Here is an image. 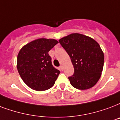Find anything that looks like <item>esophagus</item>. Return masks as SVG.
I'll return each mask as SVG.
<instances>
[{
	"mask_svg": "<svg viewBox=\"0 0 120 120\" xmlns=\"http://www.w3.org/2000/svg\"><path fill=\"white\" fill-rule=\"evenodd\" d=\"M60 69L61 70H64V67H63V65H60Z\"/></svg>",
	"mask_w": 120,
	"mask_h": 120,
	"instance_id": "esophagus-1",
	"label": "esophagus"
}]
</instances>
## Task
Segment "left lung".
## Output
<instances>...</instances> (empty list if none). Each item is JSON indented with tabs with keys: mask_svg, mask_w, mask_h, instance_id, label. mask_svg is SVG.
I'll list each match as a JSON object with an SVG mask.
<instances>
[{
	"mask_svg": "<svg viewBox=\"0 0 120 120\" xmlns=\"http://www.w3.org/2000/svg\"><path fill=\"white\" fill-rule=\"evenodd\" d=\"M70 56L74 74L68 77L72 86L79 90L93 87L99 80L104 66V53L98 42L89 36L72 33L59 40Z\"/></svg>",
	"mask_w": 120,
	"mask_h": 120,
	"instance_id": "8db88e82",
	"label": "left lung"
}]
</instances>
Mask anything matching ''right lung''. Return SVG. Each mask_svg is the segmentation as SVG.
Wrapping results in <instances>:
<instances>
[{"label": "right lung", "instance_id": "1", "mask_svg": "<svg viewBox=\"0 0 120 120\" xmlns=\"http://www.w3.org/2000/svg\"><path fill=\"white\" fill-rule=\"evenodd\" d=\"M58 41L54 39L38 38L28 43L17 55V68L27 86L43 91L51 88L60 74L52 64L48 52Z\"/></svg>", "mask_w": 120, "mask_h": 120}]
</instances>
